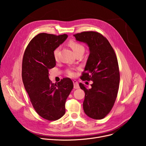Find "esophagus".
Masks as SVG:
<instances>
[{
    "instance_id": "34e87169",
    "label": "esophagus",
    "mask_w": 146,
    "mask_h": 146,
    "mask_svg": "<svg viewBox=\"0 0 146 146\" xmlns=\"http://www.w3.org/2000/svg\"><path fill=\"white\" fill-rule=\"evenodd\" d=\"M73 82V85H74V89H78L80 88L78 82L76 80H74Z\"/></svg>"
}]
</instances>
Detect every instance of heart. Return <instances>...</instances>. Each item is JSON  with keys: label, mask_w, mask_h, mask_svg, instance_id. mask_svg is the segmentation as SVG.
Returning a JSON list of instances; mask_svg holds the SVG:
<instances>
[{"label": "heart", "mask_w": 146, "mask_h": 146, "mask_svg": "<svg viewBox=\"0 0 146 146\" xmlns=\"http://www.w3.org/2000/svg\"><path fill=\"white\" fill-rule=\"evenodd\" d=\"M69 45L71 47V48L72 49V50L73 51V52H74L75 54L79 52H84V50H85L84 47L83 46L82 44H80L79 43L76 42V41H73V40L70 41L69 43ZM59 50V48L58 47H57L55 49H54V50L53 51V55L55 59H56L58 58ZM68 73L71 76H73L74 75V73L72 71H69Z\"/></svg>", "instance_id": "obj_1"}]
</instances>
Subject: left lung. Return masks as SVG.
Listing matches in <instances>:
<instances>
[{
	"instance_id": "8db88e82",
	"label": "left lung",
	"mask_w": 146,
	"mask_h": 146,
	"mask_svg": "<svg viewBox=\"0 0 146 146\" xmlns=\"http://www.w3.org/2000/svg\"><path fill=\"white\" fill-rule=\"evenodd\" d=\"M77 41L86 43L90 55L81 79L91 80V88L80 83L85 92L84 113L90 118L101 119L111 110L119 83V72L115 53L108 39L96 32H83L74 35Z\"/></svg>"
}]
</instances>
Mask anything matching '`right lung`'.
Returning a JSON list of instances; mask_svg holds the SVG:
<instances>
[{
	"label": "right lung",
	"mask_w": 146,
	"mask_h": 146,
	"mask_svg": "<svg viewBox=\"0 0 146 146\" xmlns=\"http://www.w3.org/2000/svg\"><path fill=\"white\" fill-rule=\"evenodd\" d=\"M68 36L39 33L30 41L23 56L22 78L25 88L37 113L49 121L57 120L65 114V102L73 88L69 78L54 84L48 77L49 70L56 65L53 51Z\"/></svg>",
	"instance_id": "1"
}]
</instances>
